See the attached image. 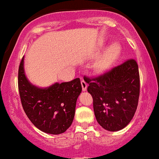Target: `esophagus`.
Segmentation results:
<instances>
[{
    "instance_id": "34e87169",
    "label": "esophagus",
    "mask_w": 159,
    "mask_h": 159,
    "mask_svg": "<svg viewBox=\"0 0 159 159\" xmlns=\"http://www.w3.org/2000/svg\"><path fill=\"white\" fill-rule=\"evenodd\" d=\"M81 85H82V89L84 92L87 91V88H88V84L86 83V81L84 80H81Z\"/></svg>"
}]
</instances>
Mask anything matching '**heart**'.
I'll return each instance as SVG.
<instances>
[{
	"mask_svg": "<svg viewBox=\"0 0 159 159\" xmlns=\"http://www.w3.org/2000/svg\"><path fill=\"white\" fill-rule=\"evenodd\" d=\"M122 53V46L119 43H113L107 48L99 62L96 64V70L99 72L107 71L119 58Z\"/></svg>",
	"mask_w": 159,
	"mask_h": 159,
	"instance_id": "1",
	"label": "heart"
}]
</instances>
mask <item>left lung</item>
Listing matches in <instances>:
<instances>
[{
	"instance_id": "8db88e82",
	"label": "left lung",
	"mask_w": 159,
	"mask_h": 159,
	"mask_svg": "<svg viewBox=\"0 0 159 159\" xmlns=\"http://www.w3.org/2000/svg\"><path fill=\"white\" fill-rule=\"evenodd\" d=\"M86 82L101 127L109 131L127 127L134 117L139 97V72L135 60H127L99 77L87 78Z\"/></svg>"
}]
</instances>
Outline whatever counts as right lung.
<instances>
[{
	"label": "right lung",
	"mask_w": 159,
	"mask_h": 159,
	"mask_svg": "<svg viewBox=\"0 0 159 159\" xmlns=\"http://www.w3.org/2000/svg\"><path fill=\"white\" fill-rule=\"evenodd\" d=\"M18 88L24 111L35 127L51 134H62L69 128L82 92L80 79L55 83L47 88L36 87L25 75L23 57L18 71Z\"/></svg>",
	"instance_id": "1"
}]
</instances>
